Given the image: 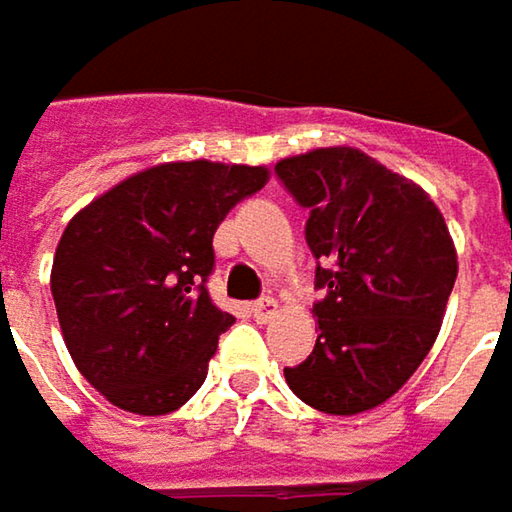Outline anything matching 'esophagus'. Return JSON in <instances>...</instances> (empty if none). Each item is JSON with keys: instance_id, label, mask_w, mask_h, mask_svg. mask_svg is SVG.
<instances>
[{"instance_id": "34e87169", "label": "esophagus", "mask_w": 512, "mask_h": 512, "mask_svg": "<svg viewBox=\"0 0 512 512\" xmlns=\"http://www.w3.org/2000/svg\"><path fill=\"white\" fill-rule=\"evenodd\" d=\"M274 312H277V300H274V297H262V300L250 303V315H253L256 321H268Z\"/></svg>"}]
</instances>
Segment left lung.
I'll list each match as a JSON object with an SVG mask.
<instances>
[{
    "instance_id": "1",
    "label": "left lung",
    "mask_w": 512,
    "mask_h": 512,
    "mask_svg": "<svg viewBox=\"0 0 512 512\" xmlns=\"http://www.w3.org/2000/svg\"><path fill=\"white\" fill-rule=\"evenodd\" d=\"M280 185L306 218L315 265L318 342L286 368L291 392L330 416L389 401L436 342L457 253L442 212L380 161L327 147L283 159Z\"/></svg>"
}]
</instances>
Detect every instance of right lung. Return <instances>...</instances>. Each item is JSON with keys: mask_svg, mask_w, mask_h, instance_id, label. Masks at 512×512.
<instances>
[{"mask_svg": "<svg viewBox=\"0 0 512 512\" xmlns=\"http://www.w3.org/2000/svg\"><path fill=\"white\" fill-rule=\"evenodd\" d=\"M265 167L173 161L82 209L58 241L52 300L82 377L138 416L179 410L235 318L209 297L215 229Z\"/></svg>", "mask_w": 512, "mask_h": 512, "instance_id": "add662e5", "label": "right lung"}]
</instances>
